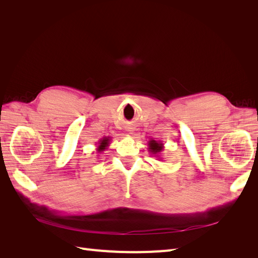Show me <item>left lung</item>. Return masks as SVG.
<instances>
[{"mask_svg":"<svg viewBox=\"0 0 258 258\" xmlns=\"http://www.w3.org/2000/svg\"><path fill=\"white\" fill-rule=\"evenodd\" d=\"M163 143L161 141H155V140H151L150 142H148V151L152 155H155L156 157H158V159L161 160L160 158V153L163 151Z\"/></svg>","mask_w":258,"mask_h":258,"instance_id":"1","label":"left lung"}]
</instances>
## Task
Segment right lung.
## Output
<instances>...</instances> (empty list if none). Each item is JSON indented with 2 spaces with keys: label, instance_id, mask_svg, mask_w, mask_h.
Instances as JSON below:
<instances>
[{
  "label": "right lung",
  "instance_id": "right-lung-1",
  "mask_svg": "<svg viewBox=\"0 0 258 258\" xmlns=\"http://www.w3.org/2000/svg\"><path fill=\"white\" fill-rule=\"evenodd\" d=\"M110 139H111L110 137H104L100 140L99 145L97 146V151L99 153H102L103 151L106 150V147L108 146V144H110Z\"/></svg>",
  "mask_w": 258,
  "mask_h": 258
}]
</instances>
